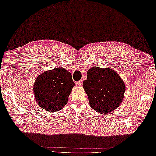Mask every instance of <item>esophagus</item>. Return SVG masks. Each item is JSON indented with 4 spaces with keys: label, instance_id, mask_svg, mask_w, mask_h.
<instances>
[{
    "label": "esophagus",
    "instance_id": "obj_1",
    "mask_svg": "<svg viewBox=\"0 0 156 156\" xmlns=\"http://www.w3.org/2000/svg\"><path fill=\"white\" fill-rule=\"evenodd\" d=\"M75 84L77 86H81L82 85V81L81 80L78 81L75 83Z\"/></svg>",
    "mask_w": 156,
    "mask_h": 156
}]
</instances>
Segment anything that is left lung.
I'll return each instance as SVG.
<instances>
[{
  "mask_svg": "<svg viewBox=\"0 0 156 156\" xmlns=\"http://www.w3.org/2000/svg\"><path fill=\"white\" fill-rule=\"evenodd\" d=\"M87 77L83 87L91 108L104 115L119 107L124 98L125 85L116 71L93 67L87 71Z\"/></svg>",
  "mask_w": 156,
  "mask_h": 156,
  "instance_id": "obj_1",
  "label": "left lung"
}]
</instances>
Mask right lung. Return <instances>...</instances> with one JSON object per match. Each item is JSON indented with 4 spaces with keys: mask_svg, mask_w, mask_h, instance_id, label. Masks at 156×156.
I'll return each instance as SVG.
<instances>
[{
    "mask_svg": "<svg viewBox=\"0 0 156 156\" xmlns=\"http://www.w3.org/2000/svg\"><path fill=\"white\" fill-rule=\"evenodd\" d=\"M75 83L70 72L58 67L39 75L34 85V93L40 107L49 112L62 109L68 101Z\"/></svg>",
    "mask_w": 156,
    "mask_h": 156,
    "instance_id": "obj_1",
    "label": "right lung"
}]
</instances>
